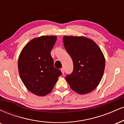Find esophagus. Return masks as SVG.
I'll list each match as a JSON object with an SVG mask.
<instances>
[{
  "instance_id": "obj_1",
  "label": "esophagus",
  "mask_w": 124,
  "mask_h": 124,
  "mask_svg": "<svg viewBox=\"0 0 124 124\" xmlns=\"http://www.w3.org/2000/svg\"><path fill=\"white\" fill-rule=\"evenodd\" d=\"M61 72H62V73L63 75L64 73H65V70H64L63 68H61Z\"/></svg>"
}]
</instances>
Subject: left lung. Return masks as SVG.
I'll return each instance as SVG.
<instances>
[{"label":"left lung","mask_w":124,"mask_h":124,"mask_svg":"<svg viewBox=\"0 0 124 124\" xmlns=\"http://www.w3.org/2000/svg\"><path fill=\"white\" fill-rule=\"evenodd\" d=\"M65 49L73 62V71L65 78L74 92L85 94L94 90L103 78L105 58L94 41L85 37L64 36Z\"/></svg>","instance_id":"left-lung-1"}]
</instances>
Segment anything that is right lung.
Returning <instances> with one entry per match:
<instances>
[{"label":"right lung","instance_id":"obj_1","mask_svg":"<svg viewBox=\"0 0 124 124\" xmlns=\"http://www.w3.org/2000/svg\"><path fill=\"white\" fill-rule=\"evenodd\" d=\"M57 37L43 35L30 41L23 48L18 60L20 76L25 87L37 96L52 92L62 72L54 66L51 55Z\"/></svg>","mask_w":124,"mask_h":124}]
</instances>
